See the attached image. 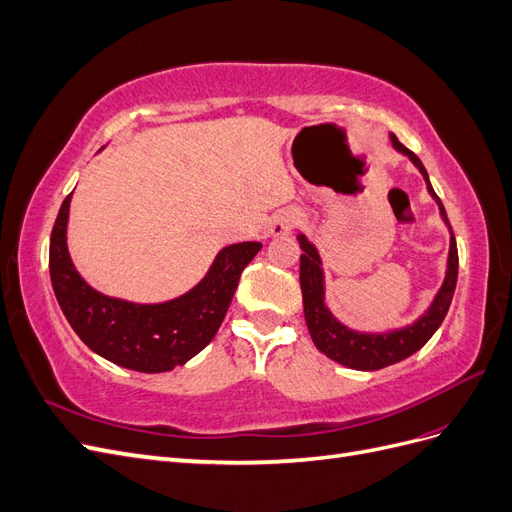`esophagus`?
<instances>
[{
  "label": "esophagus",
  "mask_w": 512,
  "mask_h": 512,
  "mask_svg": "<svg viewBox=\"0 0 512 512\" xmlns=\"http://www.w3.org/2000/svg\"><path fill=\"white\" fill-rule=\"evenodd\" d=\"M303 220V215L297 209H282L273 215V222L269 232L273 237H280V235H288L292 232V228H297Z\"/></svg>",
  "instance_id": "1"
}]
</instances>
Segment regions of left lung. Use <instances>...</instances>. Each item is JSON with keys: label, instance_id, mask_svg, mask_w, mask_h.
Instances as JSON below:
<instances>
[{"label": "left lung", "instance_id": "8db88e82", "mask_svg": "<svg viewBox=\"0 0 512 512\" xmlns=\"http://www.w3.org/2000/svg\"><path fill=\"white\" fill-rule=\"evenodd\" d=\"M391 143L399 153L408 156L412 160V164L421 170V175L427 183V190L433 196V200L438 203L444 224L448 226V230H451V247H448L446 277L436 294V299H433L431 305L427 307V312L418 320H414L412 324H408V327L395 329L389 333H359V331L348 329L346 324H342L331 314V309L327 307V303H324V273H322V260H320L316 245L309 243L305 235L297 237L301 250H303L299 280H301L303 312H305L309 335H312L316 348L327 354L331 361H335L339 365H346L350 369H361V371H376V369L404 361L429 342L431 335L436 333L442 324L448 307H451L455 286H457V271H459L457 241L453 235V228H451V224H448L442 200L431 188L429 175H427L423 162L418 160L416 153H412L408 147L401 145L395 134H391Z\"/></svg>", "mask_w": 512, "mask_h": 512}]
</instances>
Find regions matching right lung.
Listing matches in <instances>:
<instances>
[{"label": "right lung", "mask_w": 512, "mask_h": 512, "mask_svg": "<svg viewBox=\"0 0 512 512\" xmlns=\"http://www.w3.org/2000/svg\"><path fill=\"white\" fill-rule=\"evenodd\" d=\"M70 198L72 194L61 203L51 232L49 269L57 303L74 333L106 361L143 374H160L188 363L218 333L239 277L262 243L224 247L203 280L173 301H123L94 290L74 269L66 243Z\"/></svg>", "instance_id": "obj_1"}]
</instances>
